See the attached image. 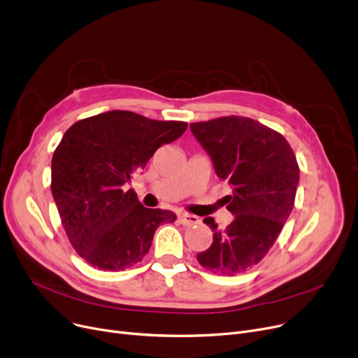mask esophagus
<instances>
[{
  "instance_id": "obj_1",
  "label": "esophagus",
  "mask_w": 358,
  "mask_h": 358,
  "mask_svg": "<svg viewBox=\"0 0 358 358\" xmlns=\"http://www.w3.org/2000/svg\"><path fill=\"white\" fill-rule=\"evenodd\" d=\"M178 220H180V223L185 224V227H190V224H197L199 223V217L193 216V215H189V213H180Z\"/></svg>"
}]
</instances>
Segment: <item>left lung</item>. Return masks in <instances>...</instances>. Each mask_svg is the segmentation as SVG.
<instances>
[{"mask_svg":"<svg viewBox=\"0 0 358 358\" xmlns=\"http://www.w3.org/2000/svg\"><path fill=\"white\" fill-rule=\"evenodd\" d=\"M190 129L216 176L232 187L227 209L234 220L219 229L213 217L203 219L213 242L197 259L219 275L243 273L270 251L293 210L299 185L293 149L275 130L250 117H219L190 123Z\"/></svg>","mask_w":358,"mask_h":358,"instance_id":"left-lung-1","label":"left lung"}]
</instances>
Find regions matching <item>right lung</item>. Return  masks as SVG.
<instances>
[{
  "instance_id": "obj_1",
  "label": "right lung",
  "mask_w": 358,
  "mask_h": 358,
  "mask_svg": "<svg viewBox=\"0 0 358 358\" xmlns=\"http://www.w3.org/2000/svg\"><path fill=\"white\" fill-rule=\"evenodd\" d=\"M185 129V122L111 110L65 131L52 158L50 189L71 245L88 264L108 271L135 266L159 224L177 219L171 210L145 208L123 185Z\"/></svg>"
}]
</instances>
